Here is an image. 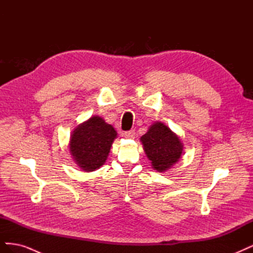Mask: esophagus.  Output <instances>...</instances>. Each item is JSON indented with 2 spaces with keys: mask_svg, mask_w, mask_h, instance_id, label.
<instances>
[{
  "mask_svg": "<svg viewBox=\"0 0 253 253\" xmlns=\"http://www.w3.org/2000/svg\"><path fill=\"white\" fill-rule=\"evenodd\" d=\"M124 136L126 137V138H134L135 131H134V129H131V131H126V132L124 133Z\"/></svg>",
  "mask_w": 253,
  "mask_h": 253,
  "instance_id": "1",
  "label": "esophagus"
}]
</instances>
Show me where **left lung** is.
<instances>
[{"instance_id":"left-lung-1","label":"left lung","mask_w":253,"mask_h":253,"mask_svg":"<svg viewBox=\"0 0 253 253\" xmlns=\"http://www.w3.org/2000/svg\"><path fill=\"white\" fill-rule=\"evenodd\" d=\"M140 141L153 169L158 172L169 170L182 155L183 145L179 137L162 122L153 124Z\"/></svg>"}]
</instances>
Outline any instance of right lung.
I'll list each match as a JSON object with an SVG mask.
<instances>
[{
    "instance_id": "obj_1",
    "label": "right lung",
    "mask_w": 253,
    "mask_h": 253,
    "mask_svg": "<svg viewBox=\"0 0 253 253\" xmlns=\"http://www.w3.org/2000/svg\"><path fill=\"white\" fill-rule=\"evenodd\" d=\"M117 132L103 118L93 116L76 127L70 140L74 162L82 171L91 172L104 165Z\"/></svg>"
}]
</instances>
